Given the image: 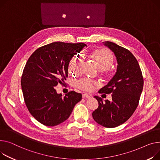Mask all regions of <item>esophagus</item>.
I'll return each mask as SVG.
<instances>
[{
  "label": "esophagus",
  "instance_id": "esophagus-1",
  "mask_svg": "<svg viewBox=\"0 0 160 160\" xmlns=\"http://www.w3.org/2000/svg\"><path fill=\"white\" fill-rule=\"evenodd\" d=\"M82 97L83 98H90L91 97V96L89 95V94H82Z\"/></svg>",
  "mask_w": 160,
  "mask_h": 160
}]
</instances>
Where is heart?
Segmentation results:
<instances>
[{"mask_svg":"<svg viewBox=\"0 0 160 160\" xmlns=\"http://www.w3.org/2000/svg\"><path fill=\"white\" fill-rule=\"evenodd\" d=\"M89 57L97 64V67L102 70L106 77L110 78L111 77L112 72L110 68L113 63V57L109 51L105 49H96L91 52ZM82 62V58L80 55L72 58L68 66L69 72L72 75H78L80 72ZM97 85L98 83L97 82L88 78H82L76 82V86L84 91H91Z\"/></svg>","mask_w":160,"mask_h":160,"instance_id":"b5f03b06","label":"heart"}]
</instances>
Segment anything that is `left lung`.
I'll list each match as a JSON object with an SVG mask.
<instances>
[{"label":"left lung","mask_w":160,"mask_h":160,"mask_svg":"<svg viewBox=\"0 0 160 160\" xmlns=\"http://www.w3.org/2000/svg\"><path fill=\"white\" fill-rule=\"evenodd\" d=\"M108 47L116 57V72L99 93L112 94V101L98 96V107L92 115L94 121L108 128H113L125 123L132 115L139 103L143 88V78L139 63L132 53L113 42L106 41Z\"/></svg>","instance_id":"obj_1"}]
</instances>
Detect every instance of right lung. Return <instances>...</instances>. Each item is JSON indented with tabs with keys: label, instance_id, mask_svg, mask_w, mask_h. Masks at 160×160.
Listing matches in <instances>:
<instances>
[{
	"label": "right lung",
	"instance_id": "right-lung-1",
	"mask_svg": "<svg viewBox=\"0 0 160 160\" xmlns=\"http://www.w3.org/2000/svg\"><path fill=\"white\" fill-rule=\"evenodd\" d=\"M86 44L52 42L33 52L24 67L21 86L24 99L31 114L46 126H55L66 121L82 100V94L70 91L62 97L56 91L68 75L71 59Z\"/></svg>",
	"mask_w": 160,
	"mask_h": 160
}]
</instances>
